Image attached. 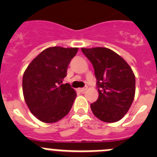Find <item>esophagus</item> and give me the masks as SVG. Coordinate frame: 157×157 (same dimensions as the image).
I'll list each match as a JSON object with an SVG mask.
<instances>
[{
	"mask_svg": "<svg viewBox=\"0 0 157 157\" xmlns=\"http://www.w3.org/2000/svg\"><path fill=\"white\" fill-rule=\"evenodd\" d=\"M86 89H87V86L83 87V88H79L78 89V91H80V92H84V91L86 90Z\"/></svg>",
	"mask_w": 157,
	"mask_h": 157,
	"instance_id": "obj_1",
	"label": "esophagus"
}]
</instances>
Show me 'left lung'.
I'll return each instance as SVG.
<instances>
[{"label": "left lung", "instance_id": "8db88e82", "mask_svg": "<svg viewBox=\"0 0 157 157\" xmlns=\"http://www.w3.org/2000/svg\"><path fill=\"white\" fill-rule=\"evenodd\" d=\"M94 69L99 97L91 104L101 121L115 123L128 112L135 94V76L128 63L114 51L103 47L81 48Z\"/></svg>", "mask_w": 157, "mask_h": 157}]
</instances>
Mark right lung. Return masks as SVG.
<instances>
[{
    "label": "right lung",
    "mask_w": 157,
    "mask_h": 157,
    "mask_svg": "<svg viewBox=\"0 0 157 157\" xmlns=\"http://www.w3.org/2000/svg\"><path fill=\"white\" fill-rule=\"evenodd\" d=\"M78 48L50 47L28 65L23 76L24 99L31 113L41 122L55 123L67 115L76 92L63 84L67 67Z\"/></svg>",
    "instance_id": "obj_1"
}]
</instances>
